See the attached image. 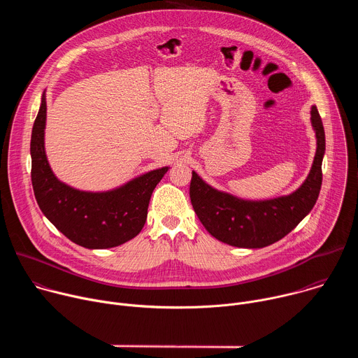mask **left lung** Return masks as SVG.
<instances>
[{
    "label": "left lung",
    "mask_w": 358,
    "mask_h": 358,
    "mask_svg": "<svg viewBox=\"0 0 358 358\" xmlns=\"http://www.w3.org/2000/svg\"><path fill=\"white\" fill-rule=\"evenodd\" d=\"M310 115L317 138L316 156L308 178L289 195L264 201L241 199L213 188L192 171L189 184L192 208L214 238L236 248H264L286 236L312 211L322 188L326 137L316 106L312 108Z\"/></svg>",
    "instance_id": "1"
}]
</instances>
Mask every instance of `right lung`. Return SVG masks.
I'll use <instances>...</instances> for the list:
<instances>
[{
  "mask_svg": "<svg viewBox=\"0 0 358 358\" xmlns=\"http://www.w3.org/2000/svg\"><path fill=\"white\" fill-rule=\"evenodd\" d=\"M45 123L43 92L31 136V180L43 215L68 239L87 249L115 248L137 236L147 220L152 189L169 167L148 171L105 192L75 189L59 181L49 167L43 145Z\"/></svg>",
  "mask_w": 358,
  "mask_h": 358,
  "instance_id": "1",
  "label": "right lung"
}]
</instances>
